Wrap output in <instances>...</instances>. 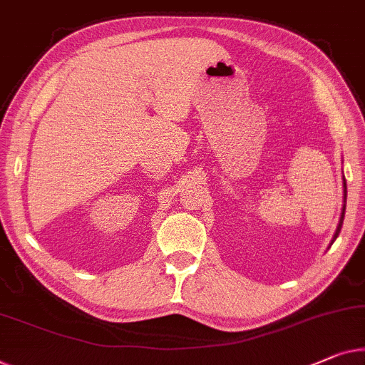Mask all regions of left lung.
Masks as SVG:
<instances>
[{
  "label": "left lung",
  "instance_id": "left-lung-1",
  "mask_svg": "<svg viewBox=\"0 0 365 365\" xmlns=\"http://www.w3.org/2000/svg\"><path fill=\"white\" fill-rule=\"evenodd\" d=\"M344 204H342V212H341V219H339V224H337V229L334 232V237H332V242H334L337 239V235H339L341 232V227H342V220H344V212H346V199H347V186H346V179H344ZM331 242V244H332Z\"/></svg>",
  "mask_w": 365,
  "mask_h": 365
}]
</instances>
